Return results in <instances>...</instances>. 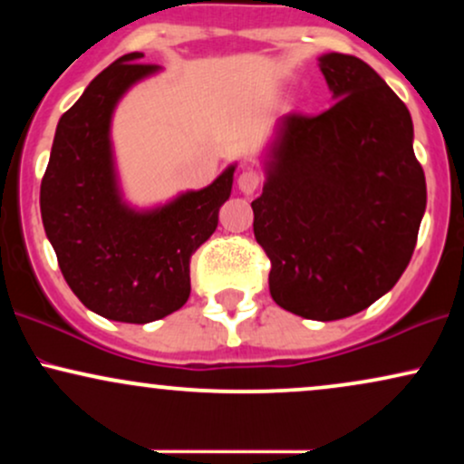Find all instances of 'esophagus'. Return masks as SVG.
I'll use <instances>...</instances> for the list:
<instances>
[{"mask_svg": "<svg viewBox=\"0 0 464 464\" xmlns=\"http://www.w3.org/2000/svg\"><path fill=\"white\" fill-rule=\"evenodd\" d=\"M259 183H262V177H259V172H255V169H242V174L237 177V188L246 196L253 194V191L259 188Z\"/></svg>", "mask_w": 464, "mask_h": 464, "instance_id": "obj_1", "label": "esophagus"}]
</instances>
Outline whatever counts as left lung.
<instances>
[{
	"mask_svg": "<svg viewBox=\"0 0 464 464\" xmlns=\"http://www.w3.org/2000/svg\"><path fill=\"white\" fill-rule=\"evenodd\" d=\"M318 67L335 104L316 117H281L264 152V191L250 207L276 305L338 321L403 275L428 191L412 117L380 73L338 52Z\"/></svg>",
	"mask_w": 464,
	"mask_h": 464,
	"instance_id": "1",
	"label": "left lung"
}]
</instances>
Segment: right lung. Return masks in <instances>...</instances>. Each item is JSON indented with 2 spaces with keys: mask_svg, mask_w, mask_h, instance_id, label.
Segmentation results:
<instances>
[{
  "mask_svg": "<svg viewBox=\"0 0 464 464\" xmlns=\"http://www.w3.org/2000/svg\"><path fill=\"white\" fill-rule=\"evenodd\" d=\"M130 52L98 73L58 120L41 183V218L61 273L84 307L117 323H152L189 299V257L218 227L231 163L214 183L154 207L124 198L111 124L120 100L161 72Z\"/></svg>",
  "mask_w": 464,
  "mask_h": 464,
  "instance_id": "obj_1",
  "label": "right lung"
}]
</instances>
